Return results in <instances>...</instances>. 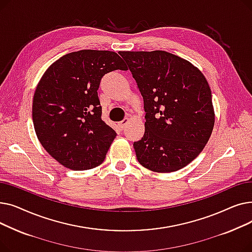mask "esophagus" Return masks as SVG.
<instances>
[{
	"label": "esophagus",
	"mask_w": 252,
	"mask_h": 252,
	"mask_svg": "<svg viewBox=\"0 0 252 252\" xmlns=\"http://www.w3.org/2000/svg\"><path fill=\"white\" fill-rule=\"evenodd\" d=\"M128 122H129V119H128V118H125L124 121L119 122V123L117 124V126H118V127L121 128V129H124V128L126 127V126L128 124Z\"/></svg>",
	"instance_id": "34e87169"
}]
</instances>
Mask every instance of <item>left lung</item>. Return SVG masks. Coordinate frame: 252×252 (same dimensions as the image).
I'll return each mask as SVG.
<instances>
[{
    "label": "left lung",
    "instance_id": "obj_1",
    "mask_svg": "<svg viewBox=\"0 0 252 252\" xmlns=\"http://www.w3.org/2000/svg\"><path fill=\"white\" fill-rule=\"evenodd\" d=\"M119 54L144 99L145 134L134 143L141 165L155 173L179 170L200 154L215 126L211 91L191 62L166 51Z\"/></svg>",
    "mask_w": 252,
    "mask_h": 252
}]
</instances>
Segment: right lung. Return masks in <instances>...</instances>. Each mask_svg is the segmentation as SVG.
I'll return each instance as SVG.
<instances>
[{
    "instance_id": "1",
    "label": "right lung",
    "mask_w": 252,
    "mask_h": 252,
    "mask_svg": "<svg viewBox=\"0 0 252 252\" xmlns=\"http://www.w3.org/2000/svg\"><path fill=\"white\" fill-rule=\"evenodd\" d=\"M126 70L112 51L81 50L52 63L35 88L32 122L45 150L64 167L91 169L106 157L115 130L102 121L97 90L105 73Z\"/></svg>"
}]
</instances>
